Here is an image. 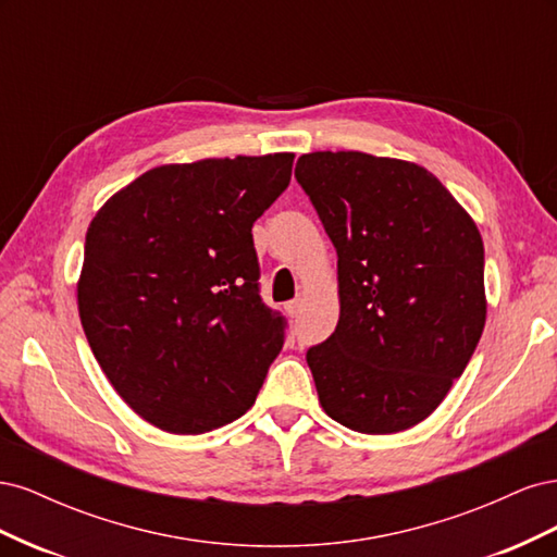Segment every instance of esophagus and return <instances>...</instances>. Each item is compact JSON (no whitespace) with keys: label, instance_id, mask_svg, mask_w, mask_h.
<instances>
[{"label":"esophagus","instance_id":"34e87169","mask_svg":"<svg viewBox=\"0 0 557 557\" xmlns=\"http://www.w3.org/2000/svg\"><path fill=\"white\" fill-rule=\"evenodd\" d=\"M285 311H288V315H290V318H297V315H299V311H301V301H299V299L288 301V305H285Z\"/></svg>","mask_w":557,"mask_h":557}]
</instances>
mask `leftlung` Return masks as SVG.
<instances>
[{"label": "left lung", "mask_w": 557, "mask_h": 557, "mask_svg": "<svg viewBox=\"0 0 557 557\" xmlns=\"http://www.w3.org/2000/svg\"><path fill=\"white\" fill-rule=\"evenodd\" d=\"M295 178L339 258V323L307 350L318 399L348 430H409L444 401L481 339V234L413 162L318 150L297 160Z\"/></svg>", "instance_id": "obj_1"}]
</instances>
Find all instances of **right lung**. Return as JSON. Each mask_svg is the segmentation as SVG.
<instances>
[{"instance_id":"add662e5","label":"right lung","mask_w":557,"mask_h":557,"mask_svg":"<svg viewBox=\"0 0 557 557\" xmlns=\"http://www.w3.org/2000/svg\"><path fill=\"white\" fill-rule=\"evenodd\" d=\"M293 153L156 166L86 234L83 332L150 425L201 434L244 416L285 342L260 297L252 223L288 188Z\"/></svg>"}]
</instances>
